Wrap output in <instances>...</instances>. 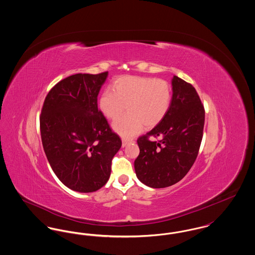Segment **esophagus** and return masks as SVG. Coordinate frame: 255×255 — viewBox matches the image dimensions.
Masks as SVG:
<instances>
[{"mask_svg":"<svg viewBox=\"0 0 255 255\" xmlns=\"http://www.w3.org/2000/svg\"><path fill=\"white\" fill-rule=\"evenodd\" d=\"M129 143H131V140H128V139H122V147H125V146L128 145Z\"/></svg>","mask_w":255,"mask_h":255,"instance_id":"esophagus-1","label":"esophagus"}]
</instances>
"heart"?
Returning a JSON list of instances; mask_svg holds the SVG:
<instances>
[{
	"label": "heart",
	"mask_w": 255,
	"mask_h": 255,
	"mask_svg": "<svg viewBox=\"0 0 255 255\" xmlns=\"http://www.w3.org/2000/svg\"><path fill=\"white\" fill-rule=\"evenodd\" d=\"M113 91L106 89L99 97V109L109 120L116 121L125 111L129 113L113 124L123 137L141 132L143 125L153 128L165 118L171 106L172 89L163 79L125 75L116 79Z\"/></svg>",
	"instance_id": "heart-1"
}]
</instances>
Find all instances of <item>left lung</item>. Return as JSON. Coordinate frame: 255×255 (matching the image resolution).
<instances>
[{"label": "left lung", "instance_id": "obj_1", "mask_svg": "<svg viewBox=\"0 0 255 255\" xmlns=\"http://www.w3.org/2000/svg\"><path fill=\"white\" fill-rule=\"evenodd\" d=\"M173 96L165 118L137 138L134 160L137 179L147 186L163 188L180 182L192 167L203 138L205 108L194 87L174 75ZM150 137L158 138L151 141Z\"/></svg>", "mask_w": 255, "mask_h": 255}]
</instances>
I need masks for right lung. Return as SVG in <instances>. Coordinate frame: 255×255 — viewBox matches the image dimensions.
<instances>
[{
    "mask_svg": "<svg viewBox=\"0 0 255 255\" xmlns=\"http://www.w3.org/2000/svg\"><path fill=\"white\" fill-rule=\"evenodd\" d=\"M108 72L76 73L53 86L45 98L40 132L57 178L77 192H94L109 180L122 139L112 131L97 96Z\"/></svg>",
    "mask_w": 255,
    "mask_h": 255,
    "instance_id": "add662e5",
    "label": "right lung"
}]
</instances>
